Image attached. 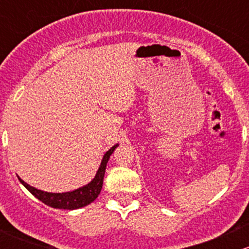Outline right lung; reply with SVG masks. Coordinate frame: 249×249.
<instances>
[{
    "label": "right lung",
    "instance_id": "obj_1",
    "mask_svg": "<svg viewBox=\"0 0 249 249\" xmlns=\"http://www.w3.org/2000/svg\"><path fill=\"white\" fill-rule=\"evenodd\" d=\"M118 143L115 145H113L110 149L107 150L105 153L104 158L101 160V164H100L99 170H97L95 177L90 180L88 184L83 185V187L78 188V189L72 190V192H66V193H48L43 192V190H38L36 188L31 187L30 184H27L26 182L21 179L20 177L19 180L35 197L46 203L47 206H50L53 208H59V210H78V208H82L84 206L89 205L99 196V194L101 193L102 184H104V177L105 172H106V166L107 162H108L109 157L112 155V153L114 152L115 148L118 147Z\"/></svg>",
    "mask_w": 249,
    "mask_h": 249
}]
</instances>
